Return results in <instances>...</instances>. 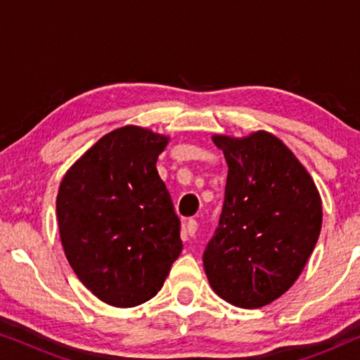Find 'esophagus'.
I'll return each instance as SVG.
<instances>
[{
    "label": "esophagus",
    "mask_w": 360,
    "mask_h": 360,
    "mask_svg": "<svg viewBox=\"0 0 360 360\" xmlns=\"http://www.w3.org/2000/svg\"><path fill=\"white\" fill-rule=\"evenodd\" d=\"M185 229L188 236H195L196 231H198V223H196V219H188L185 224Z\"/></svg>",
    "instance_id": "esophagus-1"
}]
</instances>
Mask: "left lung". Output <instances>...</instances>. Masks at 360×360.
I'll list each match as a JSON object with an SVG mask.
<instances>
[{
	"mask_svg": "<svg viewBox=\"0 0 360 360\" xmlns=\"http://www.w3.org/2000/svg\"><path fill=\"white\" fill-rule=\"evenodd\" d=\"M228 162L219 226L203 265L214 293L260 308L287 292L318 243L321 196L311 175L278 137L213 136Z\"/></svg>",
	"mask_w": 360,
	"mask_h": 360,
	"instance_id": "8db88e82",
	"label": "left lung"
}]
</instances>
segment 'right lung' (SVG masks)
Listing matches in <instances>:
<instances>
[{
    "label": "right lung",
    "instance_id": "add662e5",
    "mask_svg": "<svg viewBox=\"0 0 360 360\" xmlns=\"http://www.w3.org/2000/svg\"><path fill=\"white\" fill-rule=\"evenodd\" d=\"M169 139L139 126L108 132L58 186L68 264L111 307L131 308L155 297L184 248L180 219L155 167Z\"/></svg>",
    "mask_w": 360,
    "mask_h": 360
}]
</instances>
